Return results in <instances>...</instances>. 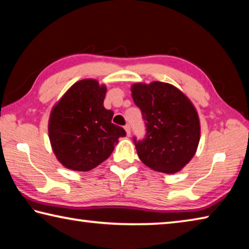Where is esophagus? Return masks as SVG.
Masks as SVG:
<instances>
[{
    "label": "esophagus",
    "instance_id": "34e87169",
    "mask_svg": "<svg viewBox=\"0 0 249 249\" xmlns=\"http://www.w3.org/2000/svg\"><path fill=\"white\" fill-rule=\"evenodd\" d=\"M124 130H125V132H127V136L130 137V134H131V129H130V125L129 124H125L124 125Z\"/></svg>",
    "mask_w": 249,
    "mask_h": 249
}]
</instances>
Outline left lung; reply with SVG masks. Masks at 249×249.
Returning a JSON list of instances; mask_svg holds the SVG:
<instances>
[{"instance_id": "1", "label": "left lung", "mask_w": 249, "mask_h": 249, "mask_svg": "<svg viewBox=\"0 0 249 249\" xmlns=\"http://www.w3.org/2000/svg\"><path fill=\"white\" fill-rule=\"evenodd\" d=\"M131 91L146 128L142 140L133 137L139 158L156 172L180 171L194 158L200 140L194 105L175 86L163 82L139 83Z\"/></svg>"}]
</instances>
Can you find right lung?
Returning <instances> with one entry per match:
<instances>
[{"label": "right lung", "instance_id": "obj_1", "mask_svg": "<svg viewBox=\"0 0 249 249\" xmlns=\"http://www.w3.org/2000/svg\"><path fill=\"white\" fill-rule=\"evenodd\" d=\"M106 86L95 80L76 82L52 109L49 139L61 164L87 172L106 160L124 128L111 122L113 111L104 107Z\"/></svg>", "mask_w": 249, "mask_h": 249}]
</instances>
